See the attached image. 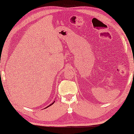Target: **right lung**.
<instances>
[{"mask_svg":"<svg viewBox=\"0 0 134 134\" xmlns=\"http://www.w3.org/2000/svg\"><path fill=\"white\" fill-rule=\"evenodd\" d=\"M54 102H53V103H52V104H51V105H49L48 106V107H49V106H51V105H52V104H54ZM47 107L46 108H47V107Z\"/></svg>","mask_w":134,"mask_h":134,"instance_id":"right-lung-1","label":"right lung"}]
</instances>
